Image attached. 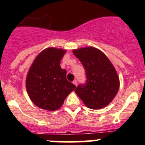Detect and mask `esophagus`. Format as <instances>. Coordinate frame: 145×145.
Listing matches in <instances>:
<instances>
[{
    "instance_id": "34e87169",
    "label": "esophagus",
    "mask_w": 145,
    "mask_h": 145,
    "mask_svg": "<svg viewBox=\"0 0 145 145\" xmlns=\"http://www.w3.org/2000/svg\"><path fill=\"white\" fill-rule=\"evenodd\" d=\"M73 83H74V84L76 86H77V83H77V81H76V80H74V81H73Z\"/></svg>"
}]
</instances>
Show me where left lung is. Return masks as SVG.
<instances>
[{
  "label": "left lung",
  "instance_id": "8db88e82",
  "mask_svg": "<svg viewBox=\"0 0 145 145\" xmlns=\"http://www.w3.org/2000/svg\"><path fill=\"white\" fill-rule=\"evenodd\" d=\"M73 53L83 64L86 76V83L78 85L75 93L90 109L107 106L119 88V78L113 64L102 51L93 47L74 50Z\"/></svg>",
  "mask_w": 145,
  "mask_h": 145
}]
</instances>
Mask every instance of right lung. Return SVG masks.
Listing matches in <instances>:
<instances>
[{
    "label": "right lung",
    "mask_w": 145,
    "mask_h": 145,
    "mask_svg": "<svg viewBox=\"0 0 145 145\" xmlns=\"http://www.w3.org/2000/svg\"><path fill=\"white\" fill-rule=\"evenodd\" d=\"M65 53V50L60 48H46L36 57L29 69L27 91L31 100L39 108L57 110L75 89V85L67 81V71L60 67Z\"/></svg>",
    "instance_id": "obj_1"
}]
</instances>
